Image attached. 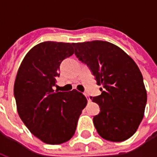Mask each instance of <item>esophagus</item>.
<instances>
[{
	"mask_svg": "<svg viewBox=\"0 0 157 157\" xmlns=\"http://www.w3.org/2000/svg\"><path fill=\"white\" fill-rule=\"evenodd\" d=\"M85 96H86V99H87V101H88V102H90V101H91V99H90V97H89V96L87 95L86 93H85Z\"/></svg>",
	"mask_w": 157,
	"mask_h": 157,
	"instance_id": "esophagus-1",
	"label": "esophagus"
}]
</instances>
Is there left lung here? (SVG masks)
<instances>
[{
    "label": "left lung",
    "instance_id": "1",
    "mask_svg": "<svg viewBox=\"0 0 157 157\" xmlns=\"http://www.w3.org/2000/svg\"><path fill=\"white\" fill-rule=\"evenodd\" d=\"M75 55L88 66L101 95L91 98L100 107L93 117L98 135L107 140L124 141L134 135L144 117L147 102L143 76L135 61L109 42L73 44Z\"/></svg>",
    "mask_w": 157,
    "mask_h": 157
}]
</instances>
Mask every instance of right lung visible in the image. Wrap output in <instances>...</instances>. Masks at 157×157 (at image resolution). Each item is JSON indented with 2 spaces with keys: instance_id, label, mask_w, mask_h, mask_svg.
I'll return each mask as SVG.
<instances>
[{
  "instance_id": "add662e5",
  "label": "right lung",
  "mask_w": 157,
  "mask_h": 157,
  "mask_svg": "<svg viewBox=\"0 0 157 157\" xmlns=\"http://www.w3.org/2000/svg\"><path fill=\"white\" fill-rule=\"evenodd\" d=\"M73 44L47 41L29 50L19 67L14 84L17 112L33 135L46 144L59 145L74 135L86 105L82 92H58L53 87L59 65L74 54Z\"/></svg>"
}]
</instances>
